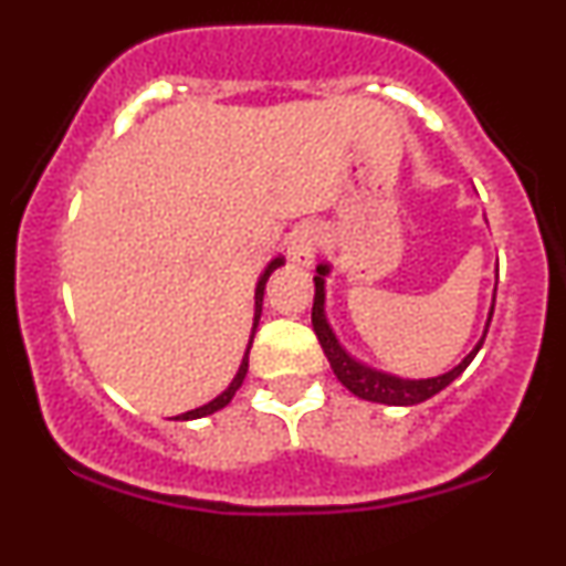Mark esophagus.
Segmentation results:
<instances>
[{
  "mask_svg": "<svg viewBox=\"0 0 566 566\" xmlns=\"http://www.w3.org/2000/svg\"><path fill=\"white\" fill-rule=\"evenodd\" d=\"M316 250H319V231L305 226V229H297L290 239V261L297 265H311L316 258Z\"/></svg>",
  "mask_w": 566,
  "mask_h": 566,
  "instance_id": "esophagus-1",
  "label": "esophagus"
}]
</instances>
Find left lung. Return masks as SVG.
I'll list each match as a JSON object with an SVG mask.
<instances>
[{
  "label": "left lung",
  "mask_w": 566,
  "mask_h": 566,
  "mask_svg": "<svg viewBox=\"0 0 566 566\" xmlns=\"http://www.w3.org/2000/svg\"><path fill=\"white\" fill-rule=\"evenodd\" d=\"M316 271H319V276H314L316 292H314V308H311V324H314V333L319 337L324 354H327L335 378L340 380L350 394L359 396V399L378 401V405H394V407L420 405V401L437 396L441 388L450 386L458 375H463V369L471 365L473 356H476L479 348H482L486 333L482 340H479V346L473 348L458 367L450 369L447 375H439V378H428V380H405V378H396V375L378 373V369L365 367L361 361H356L354 356L346 354V348L337 343L335 333L329 329L327 319H324V276H327V265H319ZM492 311H495V303H492ZM490 322H492V314H490ZM490 322H486V329H490Z\"/></svg>",
  "instance_id": "obj_1"
}]
</instances>
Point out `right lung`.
<instances>
[{
	"label": "right lung",
	"instance_id": "1",
	"mask_svg": "<svg viewBox=\"0 0 566 566\" xmlns=\"http://www.w3.org/2000/svg\"><path fill=\"white\" fill-rule=\"evenodd\" d=\"M279 265H284V258H274V261L269 263V269L263 271V276H261V282H258V290H255V322H252V337H255V329H258V322H261V311H263V292H265V282H269V276L274 274V271L279 269ZM252 337H250V346H252ZM250 346H247V354H250ZM247 354H244V359H242V367H239V373H237V378L231 380V386L226 388L223 394L220 396H216V399L212 401H207L205 407H197V409H191V412H184V415H178V420H193V418H205V415H212V412H218V409H223L226 405H229V401L233 399V394L239 391V388H242V382H244V375H247Z\"/></svg>",
	"mask_w": 566,
	"mask_h": 566
}]
</instances>
